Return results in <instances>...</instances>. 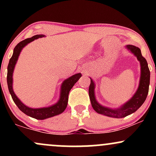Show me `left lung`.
<instances>
[{
	"mask_svg": "<svg viewBox=\"0 0 156 156\" xmlns=\"http://www.w3.org/2000/svg\"><path fill=\"white\" fill-rule=\"evenodd\" d=\"M126 48L128 51H130L136 56L138 61L140 62L141 76L137 91L134 94V95L130 98V100L125 103L124 105H122L121 107H119V108H109L101 105L96 101L95 96H94V87L95 86H94L93 80L90 78L91 83L89 88V95L92 108L98 114H103V115L110 117L122 118L130 115L135 112L136 111H137V109L140 108L141 105L145 101L148 92H149L150 78V72L149 67H148L147 62L145 58L142 56L141 50L139 48L131 45V44H128Z\"/></svg>",
	"mask_w": 156,
	"mask_h": 156,
	"instance_id": "left-lung-1",
	"label": "left lung"
}]
</instances>
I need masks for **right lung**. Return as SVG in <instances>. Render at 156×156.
I'll return each instance as SVG.
<instances>
[{
  "label": "right lung",
  "instance_id": "obj_1",
  "mask_svg": "<svg viewBox=\"0 0 156 156\" xmlns=\"http://www.w3.org/2000/svg\"><path fill=\"white\" fill-rule=\"evenodd\" d=\"M43 34L35 35L31 38H28L25 40L21 41L19 42L15 48H14L13 55L12 58H10L9 62L8 64V68H7V84H8V88L9 93L11 94L12 99L18 108L21 112H23L26 115L29 117L35 118L37 119H44L47 118H50L54 117L55 115L62 114V112L67 108L68 103V96H69V91L73 88L74 84L78 81V79L81 77L80 73H77L76 75H73V76L69 77L67 79L64 80L63 83L61 87V93L60 98L58 101L54 105H51L49 107H44V108H32L26 106L20 101V99L16 96L12 88V83H13V79H12V76H13L14 69H15V64L17 63V61L18 59V57L21 51L26 44L40 37H43Z\"/></svg>",
  "mask_w": 156,
  "mask_h": 156
}]
</instances>
